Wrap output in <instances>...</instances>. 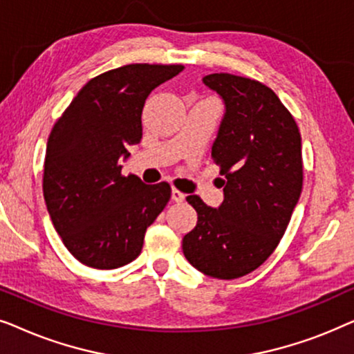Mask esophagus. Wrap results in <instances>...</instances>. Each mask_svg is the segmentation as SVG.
I'll return each instance as SVG.
<instances>
[{
	"mask_svg": "<svg viewBox=\"0 0 354 354\" xmlns=\"http://www.w3.org/2000/svg\"><path fill=\"white\" fill-rule=\"evenodd\" d=\"M172 200L176 203H182L185 200V195L180 190H177V188H172Z\"/></svg>",
	"mask_w": 354,
	"mask_h": 354,
	"instance_id": "esophagus-1",
	"label": "esophagus"
}]
</instances>
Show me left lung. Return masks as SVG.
<instances>
[{"label":"left lung","mask_w":354,"mask_h":354,"mask_svg":"<svg viewBox=\"0 0 354 354\" xmlns=\"http://www.w3.org/2000/svg\"><path fill=\"white\" fill-rule=\"evenodd\" d=\"M203 84L225 108L211 151L225 177L224 201L211 207L200 196H187L198 221L182 250L200 272L230 280L258 269L287 230L303 187L301 135L261 82L209 74Z\"/></svg>","instance_id":"8db88e82"}]
</instances>
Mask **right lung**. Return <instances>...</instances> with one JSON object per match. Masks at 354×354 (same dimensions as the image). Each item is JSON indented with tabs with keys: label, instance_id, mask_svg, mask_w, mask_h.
Wrapping results in <instances>:
<instances>
[{
	"label": "right lung",
	"instance_id": "right-lung-1",
	"mask_svg": "<svg viewBox=\"0 0 354 354\" xmlns=\"http://www.w3.org/2000/svg\"><path fill=\"white\" fill-rule=\"evenodd\" d=\"M182 71L180 64H129L104 72L51 130L43 196L66 248L88 268L115 269L137 258L145 232L171 198L169 183L124 177L120 162L142 140L148 95Z\"/></svg>",
	"mask_w": 354,
	"mask_h": 354
}]
</instances>
